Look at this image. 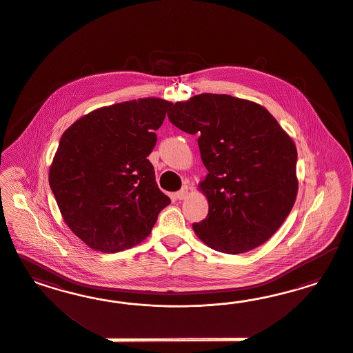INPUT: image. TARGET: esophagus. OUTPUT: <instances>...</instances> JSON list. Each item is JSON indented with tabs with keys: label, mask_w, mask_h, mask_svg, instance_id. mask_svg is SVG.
I'll use <instances>...</instances> for the list:
<instances>
[{
	"label": "esophagus",
	"mask_w": 353,
	"mask_h": 353,
	"mask_svg": "<svg viewBox=\"0 0 353 353\" xmlns=\"http://www.w3.org/2000/svg\"><path fill=\"white\" fill-rule=\"evenodd\" d=\"M188 195H189V188H188V186H182L181 190H179V192H176V198H177L179 201L185 199Z\"/></svg>",
	"instance_id": "esophagus-1"
}]
</instances>
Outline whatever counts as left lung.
Segmentation results:
<instances>
[{
    "mask_svg": "<svg viewBox=\"0 0 353 353\" xmlns=\"http://www.w3.org/2000/svg\"><path fill=\"white\" fill-rule=\"evenodd\" d=\"M168 119L198 145L207 176L199 183L208 214L195 234L236 255L263 245L289 216L298 194L294 141L255 102L203 93L172 105Z\"/></svg>",
    "mask_w": 353,
    "mask_h": 353,
    "instance_id": "left-lung-1",
    "label": "left lung"
}]
</instances>
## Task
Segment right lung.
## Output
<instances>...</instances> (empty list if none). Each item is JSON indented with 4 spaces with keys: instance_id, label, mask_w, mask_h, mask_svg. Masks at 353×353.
<instances>
[{
    "instance_id": "right-lung-1",
    "label": "right lung",
    "mask_w": 353,
    "mask_h": 353,
    "mask_svg": "<svg viewBox=\"0 0 353 353\" xmlns=\"http://www.w3.org/2000/svg\"><path fill=\"white\" fill-rule=\"evenodd\" d=\"M171 105L141 98L102 107L64 132L49 183L65 224L90 248L139 245L171 203L148 159Z\"/></svg>"
}]
</instances>
